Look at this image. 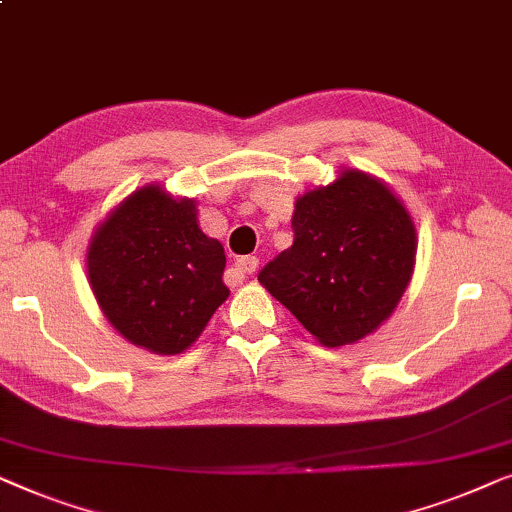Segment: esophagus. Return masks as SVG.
<instances>
[{
    "label": "esophagus",
    "mask_w": 512,
    "mask_h": 512,
    "mask_svg": "<svg viewBox=\"0 0 512 512\" xmlns=\"http://www.w3.org/2000/svg\"><path fill=\"white\" fill-rule=\"evenodd\" d=\"M259 266V259L255 255H248V257H241L236 259V271L243 273V276H253Z\"/></svg>",
    "instance_id": "esophagus-1"
}]
</instances>
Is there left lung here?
Instances as JSON below:
<instances>
[{
    "mask_svg": "<svg viewBox=\"0 0 512 512\" xmlns=\"http://www.w3.org/2000/svg\"><path fill=\"white\" fill-rule=\"evenodd\" d=\"M292 246L259 283L322 345L357 343L390 318L415 264L413 220L392 190L362 171L297 199Z\"/></svg>",
    "mask_w": 512,
    "mask_h": 512,
    "instance_id": "obj_1",
    "label": "left lung"
}]
</instances>
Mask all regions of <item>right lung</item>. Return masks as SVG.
Returning a JSON list of instances; mask_svg holds the SVG:
<instances>
[{"label":"right lung","mask_w":512,"mask_h":512,"mask_svg":"<svg viewBox=\"0 0 512 512\" xmlns=\"http://www.w3.org/2000/svg\"><path fill=\"white\" fill-rule=\"evenodd\" d=\"M225 262L222 243L199 229L194 201L148 185L92 236L88 278L104 315L127 341L178 355L229 297Z\"/></svg>","instance_id":"obj_1"}]
</instances>
